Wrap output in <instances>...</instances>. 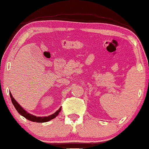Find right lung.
<instances>
[{"instance_id": "1", "label": "right lung", "mask_w": 149, "mask_h": 149, "mask_svg": "<svg viewBox=\"0 0 149 149\" xmlns=\"http://www.w3.org/2000/svg\"><path fill=\"white\" fill-rule=\"evenodd\" d=\"M10 96L11 98V101L13 104L14 105L15 108L17 110V111L21 115H22L23 117H24L26 119L30 120V121H32V122H36V123H46V122H48L50 121L51 120L53 119V118H56V116H58V115L59 114V113L61 111V108H60L58 109V111H57L54 114L49 115L48 117H36L34 116V115H32L31 114H29V113H27L26 111H24L22 108L20 106V105L17 102L15 98H13V96H12L11 93L10 92Z\"/></svg>"}]
</instances>
